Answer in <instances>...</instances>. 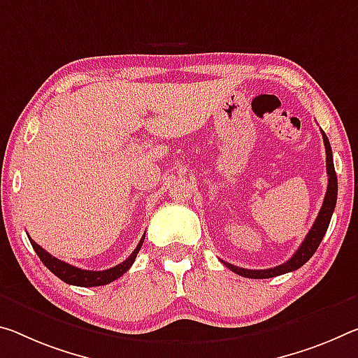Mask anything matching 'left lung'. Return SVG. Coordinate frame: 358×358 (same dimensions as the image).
Returning <instances> with one entry per match:
<instances>
[{
    "label": "left lung",
    "mask_w": 358,
    "mask_h": 358,
    "mask_svg": "<svg viewBox=\"0 0 358 358\" xmlns=\"http://www.w3.org/2000/svg\"><path fill=\"white\" fill-rule=\"evenodd\" d=\"M322 137H323V143H325V151H327L328 188H327V194H325V199H323L320 212L317 215L314 224H312L310 231L308 232V236H306V239L303 241L301 245H299L296 253H294L287 263L275 266V268H271V269H243L221 259V263H223L226 268H229L232 272H236V274H239L242 277H248V279H269V277H277V275L287 274V272L299 269L303 264L308 263L312 255L315 253V250L319 248L320 242L323 239V236H325V232L328 229V224H330L331 215L334 212V207H336V199H338V177L333 166L331 146L323 130H322Z\"/></svg>",
    "instance_id": "left-lung-1"
}]
</instances>
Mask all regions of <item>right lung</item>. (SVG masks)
<instances>
[{
  "label": "right lung",
  "instance_id": "right-lung-1",
  "mask_svg": "<svg viewBox=\"0 0 358 358\" xmlns=\"http://www.w3.org/2000/svg\"><path fill=\"white\" fill-rule=\"evenodd\" d=\"M28 239H30L33 250L36 252L39 259L43 261V264L46 266V268L52 272L54 275L59 277L60 280H64L65 283H70V285H76V287H100V285H106V283H111L113 280L119 279L122 274H126L130 266L134 264L135 258H137L141 245H143L145 234L140 239L137 248L130 253V257L126 261H122L121 264L115 266V268H110L105 271H86V269L76 268V266H71V264L65 263V261L57 259L55 257H52V255L48 253L43 247H39L38 243L31 239V237H28Z\"/></svg>",
  "mask_w": 358,
  "mask_h": 358
}]
</instances>
